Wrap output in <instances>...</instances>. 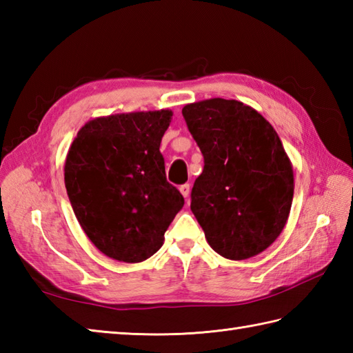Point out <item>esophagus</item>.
Instances as JSON below:
<instances>
[{"mask_svg": "<svg viewBox=\"0 0 353 353\" xmlns=\"http://www.w3.org/2000/svg\"><path fill=\"white\" fill-rule=\"evenodd\" d=\"M181 192H182V196L185 197V199H188L190 197V192H191V186H190V183H185V185H182L181 188Z\"/></svg>", "mask_w": 353, "mask_h": 353, "instance_id": "esophagus-1", "label": "esophagus"}]
</instances>
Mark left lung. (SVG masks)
<instances>
[{"mask_svg": "<svg viewBox=\"0 0 353 353\" xmlns=\"http://www.w3.org/2000/svg\"><path fill=\"white\" fill-rule=\"evenodd\" d=\"M205 157L191 211L208 244L232 261L256 256L287 224L294 172L276 130L236 100L209 99L182 109Z\"/></svg>", "mask_w": 353, "mask_h": 353, "instance_id": "left-lung-1", "label": "left lung"}]
</instances>
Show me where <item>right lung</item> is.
Returning a JSON list of instances; mask_svg holds the SVG:
<instances>
[{"instance_id": "right-lung-1", "label": "right lung", "mask_w": 353, "mask_h": 353, "mask_svg": "<svg viewBox=\"0 0 353 353\" xmlns=\"http://www.w3.org/2000/svg\"><path fill=\"white\" fill-rule=\"evenodd\" d=\"M171 118L170 109L94 118L66 154L65 186L74 214L92 244L112 259H148L185 203L167 182L159 152Z\"/></svg>"}]
</instances>
